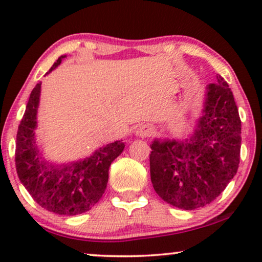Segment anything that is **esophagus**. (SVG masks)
<instances>
[{"label":"esophagus","mask_w":262,"mask_h":262,"mask_svg":"<svg viewBox=\"0 0 262 262\" xmlns=\"http://www.w3.org/2000/svg\"><path fill=\"white\" fill-rule=\"evenodd\" d=\"M152 131H154L152 127L150 126V125L145 124V125H141V126L137 128V131H136V135H137L138 137L144 138V137H149V136H151Z\"/></svg>","instance_id":"1"}]
</instances>
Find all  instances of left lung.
<instances>
[{"label":"left lung","mask_w":262,"mask_h":262,"mask_svg":"<svg viewBox=\"0 0 262 262\" xmlns=\"http://www.w3.org/2000/svg\"><path fill=\"white\" fill-rule=\"evenodd\" d=\"M150 148V177L164 202L182 210L213 202L237 173L241 151V119L224 78L206 85L191 137L156 138Z\"/></svg>","instance_id":"1"}]
</instances>
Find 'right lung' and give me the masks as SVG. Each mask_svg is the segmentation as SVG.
I'll use <instances>...</instances> for the list:
<instances>
[{
	"mask_svg": "<svg viewBox=\"0 0 262 262\" xmlns=\"http://www.w3.org/2000/svg\"><path fill=\"white\" fill-rule=\"evenodd\" d=\"M60 56L48 75L59 66ZM41 82L28 99L16 135L15 164L21 184L41 207L50 212L75 216L87 212L101 199L108 182L111 163L123 152V139L95 150L91 156L68 163H53L42 157L35 143Z\"/></svg>",
	"mask_w": 262,
	"mask_h": 262,
	"instance_id": "right-lung-1",
	"label": "right lung"
}]
</instances>
